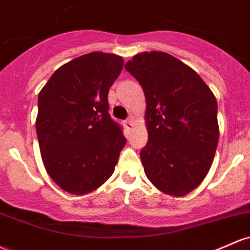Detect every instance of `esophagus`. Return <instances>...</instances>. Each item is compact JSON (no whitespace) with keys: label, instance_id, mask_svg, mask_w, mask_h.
I'll return each mask as SVG.
<instances>
[{"label":"esophagus","instance_id":"1","mask_svg":"<svg viewBox=\"0 0 250 250\" xmlns=\"http://www.w3.org/2000/svg\"><path fill=\"white\" fill-rule=\"evenodd\" d=\"M125 128H127V129H128V130L133 129L134 125H133V119H131V117H129V119H128V120H125Z\"/></svg>","mask_w":250,"mask_h":250}]
</instances>
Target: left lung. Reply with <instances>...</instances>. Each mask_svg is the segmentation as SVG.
<instances>
[{
    "instance_id": "left-lung-1",
    "label": "left lung",
    "mask_w": 250,
    "mask_h": 250,
    "mask_svg": "<svg viewBox=\"0 0 250 250\" xmlns=\"http://www.w3.org/2000/svg\"><path fill=\"white\" fill-rule=\"evenodd\" d=\"M125 67L146 97L145 173L164 193L185 196L212 165L219 136L216 97L196 71L165 52L139 53Z\"/></svg>"
}]
</instances>
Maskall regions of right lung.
<instances>
[{
  "mask_svg": "<svg viewBox=\"0 0 250 250\" xmlns=\"http://www.w3.org/2000/svg\"><path fill=\"white\" fill-rule=\"evenodd\" d=\"M123 62L112 53L84 54L60 66L41 89L35 121L41 159L64 191L90 193L114 173L127 140L109 115L108 92Z\"/></svg>",
  "mask_w": 250,
  "mask_h": 250,
  "instance_id": "1",
  "label": "right lung"
}]
</instances>
